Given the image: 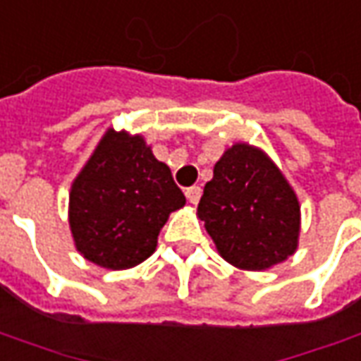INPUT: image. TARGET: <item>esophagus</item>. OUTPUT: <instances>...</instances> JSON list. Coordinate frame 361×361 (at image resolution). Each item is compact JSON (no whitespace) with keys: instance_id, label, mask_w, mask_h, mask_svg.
Listing matches in <instances>:
<instances>
[{"instance_id":"obj_1","label":"esophagus","mask_w":361,"mask_h":361,"mask_svg":"<svg viewBox=\"0 0 361 361\" xmlns=\"http://www.w3.org/2000/svg\"><path fill=\"white\" fill-rule=\"evenodd\" d=\"M185 197H188V201H190V203H193V205H195V203L201 200L200 185H191V188H188V190H185Z\"/></svg>"}]
</instances>
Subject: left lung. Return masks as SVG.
Segmentation results:
<instances>
[{"instance_id":"obj_1","label":"left lung","mask_w":361,"mask_h":361,"mask_svg":"<svg viewBox=\"0 0 361 361\" xmlns=\"http://www.w3.org/2000/svg\"><path fill=\"white\" fill-rule=\"evenodd\" d=\"M217 251L243 271H264L298 247L300 205L283 171L245 142L225 149L197 205Z\"/></svg>"}]
</instances>
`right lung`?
<instances>
[{"label": "right lung", "instance_id": "1", "mask_svg": "<svg viewBox=\"0 0 361 361\" xmlns=\"http://www.w3.org/2000/svg\"><path fill=\"white\" fill-rule=\"evenodd\" d=\"M185 205L170 168L140 134L109 128L68 193V225L90 263L122 271L156 251L171 212Z\"/></svg>", "mask_w": 361, "mask_h": 361}]
</instances>
